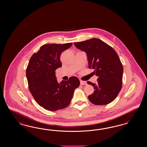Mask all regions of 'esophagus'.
<instances>
[{
    "label": "esophagus",
    "mask_w": 147,
    "mask_h": 147,
    "mask_svg": "<svg viewBox=\"0 0 147 147\" xmlns=\"http://www.w3.org/2000/svg\"><path fill=\"white\" fill-rule=\"evenodd\" d=\"M80 84L82 85H86L87 84V83L85 81H80Z\"/></svg>",
    "instance_id": "obj_1"
}]
</instances>
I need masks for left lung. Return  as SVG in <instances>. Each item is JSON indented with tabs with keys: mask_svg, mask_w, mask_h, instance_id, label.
Here are the masks:
<instances>
[{
	"mask_svg": "<svg viewBox=\"0 0 147 147\" xmlns=\"http://www.w3.org/2000/svg\"><path fill=\"white\" fill-rule=\"evenodd\" d=\"M76 47L86 52L88 68L94 69L98 83L87 81L94 88L88 96L95 105H105L113 101L122 88L123 66L115 51L100 39L93 38L74 42Z\"/></svg>",
	"mask_w": 147,
	"mask_h": 147,
	"instance_id": "1",
	"label": "left lung"
}]
</instances>
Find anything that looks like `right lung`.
<instances>
[{"mask_svg":"<svg viewBox=\"0 0 147 147\" xmlns=\"http://www.w3.org/2000/svg\"><path fill=\"white\" fill-rule=\"evenodd\" d=\"M71 45H44L32 55L27 67L29 90L37 103L47 111H57L68 107L74 90L80 85L76 76L60 84L55 76L56 69L62 66L61 54Z\"/></svg>","mask_w":147,"mask_h":147,"instance_id":"right-lung-1","label":"right lung"}]
</instances>
